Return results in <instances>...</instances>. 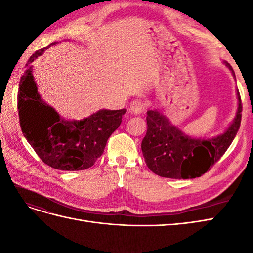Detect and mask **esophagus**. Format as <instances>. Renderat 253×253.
Instances as JSON below:
<instances>
[{"label":"esophagus","instance_id":"1","mask_svg":"<svg viewBox=\"0 0 253 253\" xmlns=\"http://www.w3.org/2000/svg\"><path fill=\"white\" fill-rule=\"evenodd\" d=\"M145 106H147V104H145L143 100H141V99H136V100H133L131 102V105H129V113L141 114L144 111Z\"/></svg>","mask_w":253,"mask_h":253}]
</instances>
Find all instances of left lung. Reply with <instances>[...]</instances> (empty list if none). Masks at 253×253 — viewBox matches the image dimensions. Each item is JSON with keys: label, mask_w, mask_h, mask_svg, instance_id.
<instances>
[{"label": "left lung", "mask_w": 253, "mask_h": 253, "mask_svg": "<svg viewBox=\"0 0 253 253\" xmlns=\"http://www.w3.org/2000/svg\"><path fill=\"white\" fill-rule=\"evenodd\" d=\"M231 71L233 68L224 62ZM237 111L224 133L208 139L195 138L172 125L166 115L158 110L147 112L148 131L141 142L144 162L149 169L162 177L189 179L201 177L225 154L239 131L242 119V101L236 88Z\"/></svg>", "instance_id": "8db88e82"}]
</instances>
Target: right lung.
I'll use <instances>...</instances> for the list:
<instances>
[{
    "mask_svg": "<svg viewBox=\"0 0 253 253\" xmlns=\"http://www.w3.org/2000/svg\"><path fill=\"white\" fill-rule=\"evenodd\" d=\"M55 44L37 50L26 63L19 84L20 126L44 164L62 171L85 170L102 155L106 141L120 126L126 110L103 109L81 120H67L44 102L30 64Z\"/></svg>",
    "mask_w": 253,
    "mask_h": 253,
    "instance_id": "add662e5",
    "label": "right lung"
}]
</instances>
